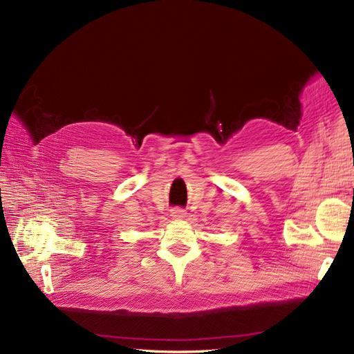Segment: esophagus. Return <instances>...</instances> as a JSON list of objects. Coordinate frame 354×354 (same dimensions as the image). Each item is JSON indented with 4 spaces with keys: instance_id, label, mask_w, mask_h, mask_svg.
Returning a JSON list of instances; mask_svg holds the SVG:
<instances>
[{
    "instance_id": "34e87169",
    "label": "esophagus",
    "mask_w": 354,
    "mask_h": 354,
    "mask_svg": "<svg viewBox=\"0 0 354 354\" xmlns=\"http://www.w3.org/2000/svg\"><path fill=\"white\" fill-rule=\"evenodd\" d=\"M186 216V212H185V209L183 208H173L171 209V217L173 218H183Z\"/></svg>"
}]
</instances>
